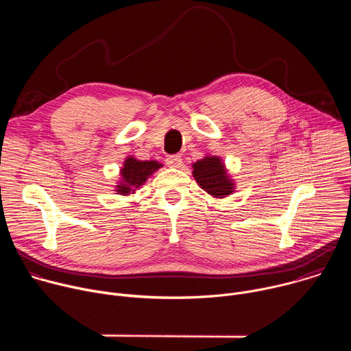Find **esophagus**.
Listing matches in <instances>:
<instances>
[{
	"label": "esophagus",
	"instance_id": "esophagus-1",
	"mask_svg": "<svg viewBox=\"0 0 351 351\" xmlns=\"http://www.w3.org/2000/svg\"><path fill=\"white\" fill-rule=\"evenodd\" d=\"M165 162H167V165L169 168H180L182 164H183V161H182V158L179 156H171V157H168L165 160Z\"/></svg>",
	"mask_w": 351,
	"mask_h": 351
}]
</instances>
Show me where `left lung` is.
I'll return each mask as SVG.
<instances>
[{
  "mask_svg": "<svg viewBox=\"0 0 351 351\" xmlns=\"http://www.w3.org/2000/svg\"><path fill=\"white\" fill-rule=\"evenodd\" d=\"M191 167L194 180L214 198H225L236 191L234 179L229 175L221 157L207 154L202 160L193 162Z\"/></svg>",
  "mask_w": 351,
  "mask_h": 351,
  "instance_id": "8db88e82",
  "label": "left lung"
}]
</instances>
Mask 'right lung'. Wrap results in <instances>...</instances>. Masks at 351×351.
<instances>
[{"mask_svg":"<svg viewBox=\"0 0 351 351\" xmlns=\"http://www.w3.org/2000/svg\"><path fill=\"white\" fill-rule=\"evenodd\" d=\"M164 165L158 161H140L133 156L125 158L123 165L119 171V180L115 184L117 194L132 195L134 194L154 172H157Z\"/></svg>","mask_w":351,"mask_h":351,"instance_id":"1","label":"right lung"}]
</instances>
